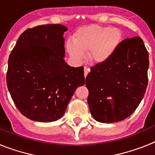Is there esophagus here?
Segmentation results:
<instances>
[{
    "label": "esophagus",
    "mask_w": 155,
    "mask_h": 155,
    "mask_svg": "<svg viewBox=\"0 0 155 155\" xmlns=\"http://www.w3.org/2000/svg\"><path fill=\"white\" fill-rule=\"evenodd\" d=\"M89 68H87V67H84V77H87V74H88V72H89Z\"/></svg>",
    "instance_id": "34e87169"
}]
</instances>
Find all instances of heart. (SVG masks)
<instances>
[{"label":"heart","mask_w":155,"mask_h":155,"mask_svg":"<svg viewBox=\"0 0 155 155\" xmlns=\"http://www.w3.org/2000/svg\"><path fill=\"white\" fill-rule=\"evenodd\" d=\"M123 34L119 28L91 25L77 30L73 41H68L66 48L69 55L77 62L84 59L88 52V60L94 64L109 61L120 46Z\"/></svg>","instance_id":"b5f03b06"}]
</instances>
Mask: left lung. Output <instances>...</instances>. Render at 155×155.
I'll list each match as a JSON object with an SVG mask.
<instances>
[{
	"label": "left lung",
	"instance_id": "8db88e82",
	"mask_svg": "<svg viewBox=\"0 0 155 155\" xmlns=\"http://www.w3.org/2000/svg\"><path fill=\"white\" fill-rule=\"evenodd\" d=\"M148 67V52L138 36L122 41L109 61L91 67L85 84L93 118L110 124L130 116L144 96Z\"/></svg>",
	"mask_w": 155,
	"mask_h": 155
}]
</instances>
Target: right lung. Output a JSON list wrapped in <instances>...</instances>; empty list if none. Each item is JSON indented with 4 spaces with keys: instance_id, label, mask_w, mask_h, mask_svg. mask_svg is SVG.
<instances>
[{
    "instance_id": "add662e5",
    "label": "right lung",
    "mask_w": 155,
    "mask_h": 155,
    "mask_svg": "<svg viewBox=\"0 0 155 155\" xmlns=\"http://www.w3.org/2000/svg\"><path fill=\"white\" fill-rule=\"evenodd\" d=\"M67 30L60 24L26 29L9 56L8 91L20 113L34 121L61 119L77 87L85 83L84 68L64 60Z\"/></svg>"
}]
</instances>
